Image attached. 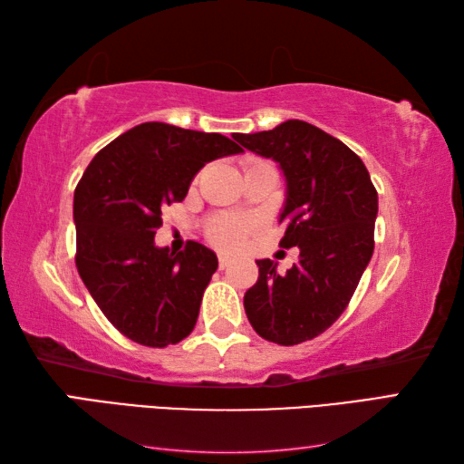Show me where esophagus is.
<instances>
[{"instance_id":"34e87169","label":"esophagus","mask_w":464,"mask_h":464,"mask_svg":"<svg viewBox=\"0 0 464 464\" xmlns=\"http://www.w3.org/2000/svg\"><path fill=\"white\" fill-rule=\"evenodd\" d=\"M231 265L229 255H219V269H227Z\"/></svg>"}]
</instances>
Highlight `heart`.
<instances>
[{
	"mask_svg": "<svg viewBox=\"0 0 464 464\" xmlns=\"http://www.w3.org/2000/svg\"><path fill=\"white\" fill-rule=\"evenodd\" d=\"M257 163V161H255ZM253 165V163H249ZM249 233V223L233 217H217L207 227V239L221 249H237Z\"/></svg>",
	"mask_w": 464,
	"mask_h": 464,
	"instance_id": "b5f03b06",
	"label": "heart"
}]
</instances>
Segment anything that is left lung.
I'll return each mask as SVG.
<instances>
[{"mask_svg":"<svg viewBox=\"0 0 464 464\" xmlns=\"http://www.w3.org/2000/svg\"><path fill=\"white\" fill-rule=\"evenodd\" d=\"M245 150L271 157L287 181L281 247H299L285 273L257 261L259 279L245 293V313L263 339L291 347L337 321L374 249L379 199L367 167L337 137L289 120L271 131L235 133Z\"/></svg>","mask_w":464,"mask_h":464,"instance_id":"obj_1","label":"left lung"}]
</instances>
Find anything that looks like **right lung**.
<instances>
[{"mask_svg":"<svg viewBox=\"0 0 464 464\" xmlns=\"http://www.w3.org/2000/svg\"><path fill=\"white\" fill-rule=\"evenodd\" d=\"M221 133L141 123L97 153L75 187V265L113 327L145 347L183 341L199 317L217 255L197 241L155 247L161 207L183 201L205 163L241 153Z\"/></svg>","mask_w":464,"mask_h":464,"instance_id":"right-lung-1","label":"right lung"}]
</instances>
